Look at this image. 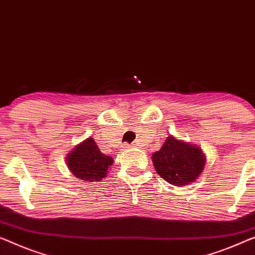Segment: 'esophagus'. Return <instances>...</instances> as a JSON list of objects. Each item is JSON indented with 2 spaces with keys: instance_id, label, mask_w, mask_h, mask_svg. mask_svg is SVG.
I'll list each match as a JSON object with an SVG mask.
<instances>
[{
  "instance_id": "34e87169",
  "label": "esophagus",
  "mask_w": 255,
  "mask_h": 255,
  "mask_svg": "<svg viewBox=\"0 0 255 255\" xmlns=\"http://www.w3.org/2000/svg\"><path fill=\"white\" fill-rule=\"evenodd\" d=\"M127 146H128V147H130V146H128V145H127Z\"/></svg>"
}]
</instances>
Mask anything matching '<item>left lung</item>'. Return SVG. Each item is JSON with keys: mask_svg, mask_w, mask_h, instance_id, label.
<instances>
[{"mask_svg": "<svg viewBox=\"0 0 255 255\" xmlns=\"http://www.w3.org/2000/svg\"><path fill=\"white\" fill-rule=\"evenodd\" d=\"M155 170L172 185L193 183L204 170L205 155L200 148L168 136L160 150L153 154Z\"/></svg>", "mask_w": 255, "mask_h": 255, "instance_id": "1", "label": "left lung"}]
</instances>
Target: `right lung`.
Instances as JSON below:
<instances>
[{"instance_id":"obj_1","label":"right lung","mask_w":255,"mask_h":255,"mask_svg":"<svg viewBox=\"0 0 255 255\" xmlns=\"http://www.w3.org/2000/svg\"><path fill=\"white\" fill-rule=\"evenodd\" d=\"M68 167L77 178L86 182H99L106 177L113 158L100 152L93 138H88L66 157Z\"/></svg>"}]
</instances>
